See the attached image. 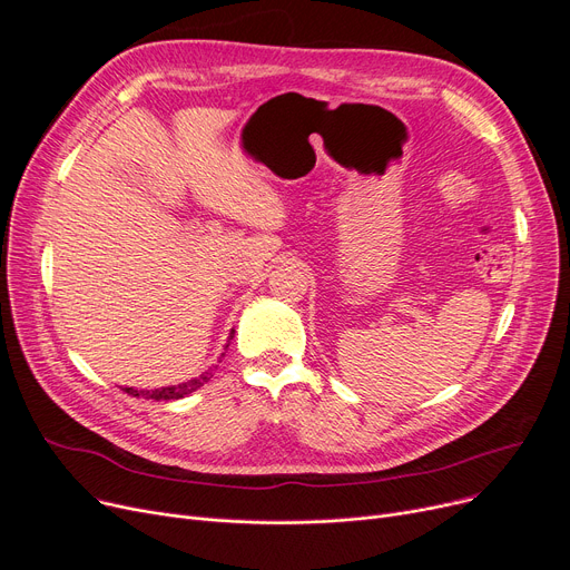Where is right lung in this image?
Returning a JSON list of instances; mask_svg holds the SVG:
<instances>
[{
  "label": "right lung",
  "mask_w": 570,
  "mask_h": 570,
  "mask_svg": "<svg viewBox=\"0 0 570 570\" xmlns=\"http://www.w3.org/2000/svg\"><path fill=\"white\" fill-rule=\"evenodd\" d=\"M233 335H235V331H230V335H228V344H230ZM228 344L224 346V351L228 348ZM222 357H224V353H222ZM219 363H222V361H219ZM215 370H217V365H213V367H209L207 372H203L200 376H196V379H191V381L177 383V385H164V387H155V391H138V387H122V391H125V393H129V395H134V397L157 400V402H168V400H183V397L191 395L194 391H198V387H200L203 383H207L209 379H213Z\"/></svg>",
  "instance_id": "1"
}]
</instances>
